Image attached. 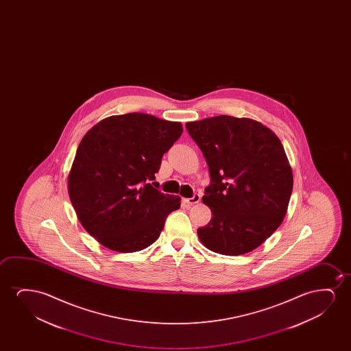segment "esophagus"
I'll return each instance as SVG.
<instances>
[{"label":"esophagus","instance_id":"esophagus-1","mask_svg":"<svg viewBox=\"0 0 351 351\" xmlns=\"http://www.w3.org/2000/svg\"><path fill=\"white\" fill-rule=\"evenodd\" d=\"M200 194H194L192 197H188V199H183V202H186L187 205H194V204H197V202H200Z\"/></svg>","mask_w":351,"mask_h":351}]
</instances>
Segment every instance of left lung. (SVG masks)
Instances as JSON below:
<instances>
[{"mask_svg": "<svg viewBox=\"0 0 351 351\" xmlns=\"http://www.w3.org/2000/svg\"><path fill=\"white\" fill-rule=\"evenodd\" d=\"M206 159L211 183L202 202L212 218L197 236L223 255L258 248L283 221L293 171L272 130L252 119L221 115L186 123Z\"/></svg>", "mask_w": 351, "mask_h": 351, "instance_id": "8db88e82", "label": "left lung"}]
</instances>
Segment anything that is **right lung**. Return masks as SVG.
I'll use <instances>...</instances> for the list:
<instances>
[{"label":"right lung","instance_id":"obj_1","mask_svg":"<svg viewBox=\"0 0 351 351\" xmlns=\"http://www.w3.org/2000/svg\"><path fill=\"white\" fill-rule=\"evenodd\" d=\"M182 132L180 122L130 112L101 120L82 138L68 193L77 219L101 245L132 253L158 239L181 197L149 182Z\"/></svg>","mask_w":351,"mask_h":351}]
</instances>
